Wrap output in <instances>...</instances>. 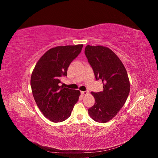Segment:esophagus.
<instances>
[{"instance_id": "obj_1", "label": "esophagus", "mask_w": 158, "mask_h": 158, "mask_svg": "<svg viewBox=\"0 0 158 158\" xmlns=\"http://www.w3.org/2000/svg\"><path fill=\"white\" fill-rule=\"evenodd\" d=\"M88 94V92H87V91H82V92H81V94L83 95H87Z\"/></svg>"}]
</instances>
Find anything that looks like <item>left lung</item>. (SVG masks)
<instances>
[{
  "instance_id": "obj_1",
  "label": "left lung",
  "mask_w": 158,
  "mask_h": 158,
  "mask_svg": "<svg viewBox=\"0 0 158 158\" xmlns=\"http://www.w3.org/2000/svg\"><path fill=\"white\" fill-rule=\"evenodd\" d=\"M85 55L92 66L96 80L101 79L103 92H91L95 104L88 109L95 121L105 123L116 116L130 92V82L125 66L114 52L107 47L88 45Z\"/></svg>"
}]
</instances>
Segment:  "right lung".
I'll use <instances>...</instances> for the list:
<instances>
[{
    "mask_svg": "<svg viewBox=\"0 0 158 158\" xmlns=\"http://www.w3.org/2000/svg\"><path fill=\"white\" fill-rule=\"evenodd\" d=\"M83 45L57 46L47 51L37 61L31 76L33 98L43 114L53 123L63 122L71 114L79 99V90L60 85L70 63L80 54Z\"/></svg>",
    "mask_w": 158,
    "mask_h": 158,
    "instance_id": "obj_1",
    "label": "right lung"
}]
</instances>
